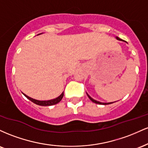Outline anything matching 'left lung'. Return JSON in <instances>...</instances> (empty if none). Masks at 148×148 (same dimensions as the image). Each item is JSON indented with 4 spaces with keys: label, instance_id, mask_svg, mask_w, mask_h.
I'll return each instance as SVG.
<instances>
[{
    "label": "left lung",
    "instance_id": "8db88e82",
    "mask_svg": "<svg viewBox=\"0 0 148 148\" xmlns=\"http://www.w3.org/2000/svg\"><path fill=\"white\" fill-rule=\"evenodd\" d=\"M115 38L117 39V40H119V41H122V42H125V41H124L123 40H122V39H120V38H119L118 37H115ZM86 94H87V95H88V97H89V99L91 100L92 101V102H94V103H98V104H101V105H107V104H111V103H113V102H108V103H103V102H100V101H97V100H95V99H92V98L88 94V93H86Z\"/></svg>",
    "mask_w": 148,
    "mask_h": 148
}]
</instances>
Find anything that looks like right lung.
I'll return each instance as SVG.
<instances>
[{"instance_id":"1","label":"right lung","mask_w":148,"mask_h":148,"mask_svg":"<svg viewBox=\"0 0 148 148\" xmlns=\"http://www.w3.org/2000/svg\"><path fill=\"white\" fill-rule=\"evenodd\" d=\"M40 34H42V33H40ZM40 34H38L37 35H40ZM23 95L25 97L28 98V99L30 100L31 101H33V102L35 103V104L40 105V106H52V105L56 104V103L60 102L64 96V92H62V94H61L60 96H58V97L55 98V99H50V100H45V101H40V100L35 99H33V98H31V97H28V95H26L24 94V93H23Z\"/></svg>"}]
</instances>
